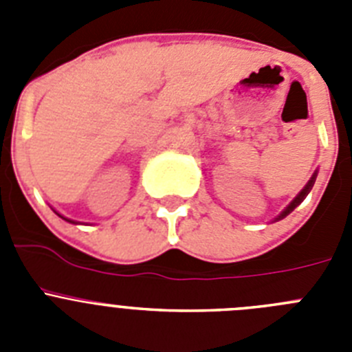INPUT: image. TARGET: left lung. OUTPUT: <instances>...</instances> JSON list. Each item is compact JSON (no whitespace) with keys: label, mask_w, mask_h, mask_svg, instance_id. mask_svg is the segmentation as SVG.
Here are the masks:
<instances>
[{"label":"left lung","mask_w":352,"mask_h":352,"mask_svg":"<svg viewBox=\"0 0 352 352\" xmlns=\"http://www.w3.org/2000/svg\"><path fill=\"white\" fill-rule=\"evenodd\" d=\"M316 178H317V174H314L312 178H310V182L307 183V185H305V188H303V190H301L300 194L296 195V199H294V201H292V203L289 204L287 208H285V210H284V213H282L280 217H278V219H276V220H280V219H284V217H287V214L291 213V211L294 210V208H296L298 204H301V203H303V199L307 197V195H309V192H310V190H312L314 183H316Z\"/></svg>","instance_id":"1"}]
</instances>
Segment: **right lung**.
<instances>
[{
    "instance_id": "1",
    "label": "right lung",
    "mask_w": 352,
    "mask_h": 352,
    "mask_svg": "<svg viewBox=\"0 0 352 352\" xmlns=\"http://www.w3.org/2000/svg\"><path fill=\"white\" fill-rule=\"evenodd\" d=\"M65 220H67V219H65ZM68 222H72V220H68Z\"/></svg>"
}]
</instances>
